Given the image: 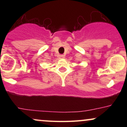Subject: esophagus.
<instances>
[{
	"label": "esophagus",
	"instance_id": "esophagus-1",
	"mask_svg": "<svg viewBox=\"0 0 127 127\" xmlns=\"http://www.w3.org/2000/svg\"><path fill=\"white\" fill-rule=\"evenodd\" d=\"M60 59H64V55H60Z\"/></svg>",
	"mask_w": 127,
	"mask_h": 127
}]
</instances>
